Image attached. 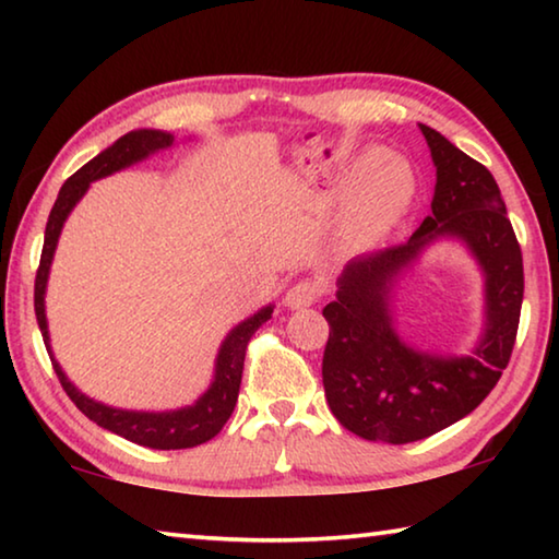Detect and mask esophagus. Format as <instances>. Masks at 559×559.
Wrapping results in <instances>:
<instances>
[{"mask_svg": "<svg viewBox=\"0 0 559 559\" xmlns=\"http://www.w3.org/2000/svg\"><path fill=\"white\" fill-rule=\"evenodd\" d=\"M320 298V286L313 281H300L296 286H290L286 293V306L298 310V308H308Z\"/></svg>", "mask_w": 559, "mask_h": 559, "instance_id": "esophagus-1", "label": "esophagus"}]
</instances>
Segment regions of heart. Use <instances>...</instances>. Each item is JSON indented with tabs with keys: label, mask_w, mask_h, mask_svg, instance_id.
Here are the masks:
<instances>
[{
	"label": "heart",
	"mask_w": 559,
	"mask_h": 559,
	"mask_svg": "<svg viewBox=\"0 0 559 559\" xmlns=\"http://www.w3.org/2000/svg\"><path fill=\"white\" fill-rule=\"evenodd\" d=\"M349 178L354 185L343 202V229L357 243L377 241L394 229L414 202L412 167L402 157L384 155L380 147H367L347 165L343 177L335 179L328 194H343Z\"/></svg>",
	"instance_id": "heart-1"
}]
</instances>
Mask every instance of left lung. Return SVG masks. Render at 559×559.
<instances>
[{
    "mask_svg": "<svg viewBox=\"0 0 559 559\" xmlns=\"http://www.w3.org/2000/svg\"><path fill=\"white\" fill-rule=\"evenodd\" d=\"M419 128L437 167L431 214L406 243L349 261L323 308L330 412L382 443L427 439L476 409L508 367L523 306V253L493 175L441 132ZM439 238L461 240L485 273V333L468 356L424 354L393 328L395 281Z\"/></svg>",
    "mask_w": 559,
    "mask_h": 559,
    "instance_id": "1",
    "label": "left lung"
}]
</instances>
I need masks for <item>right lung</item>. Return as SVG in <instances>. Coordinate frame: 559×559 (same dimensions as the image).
Segmentation results:
<instances>
[{
  "label": "right lung",
  "instance_id": "obj_1",
  "mask_svg": "<svg viewBox=\"0 0 559 559\" xmlns=\"http://www.w3.org/2000/svg\"><path fill=\"white\" fill-rule=\"evenodd\" d=\"M173 145H175L173 132L150 130V128L132 130L128 135L118 138L110 147L103 150L100 155L93 157L91 163L83 165L79 173H73L69 179H66L59 197H56L53 202L49 222H46L41 261H39V271H36V283H34L36 323H39L44 345L49 349L56 377L61 380V386L66 390V394L71 396V402L79 406L91 421H96L98 427L118 433V437L128 439L132 443H140V447L163 449V451L200 447V443L214 439L216 433L224 429V424L229 421V416L234 412L236 400H239L246 345H249L251 335L271 318L273 306H263L261 310H257V313L241 320L239 325L229 330V335L224 337L219 353H216L212 384L206 386V392L194 404L179 406V409H169V412H138V409H118V406H108L103 402L91 400V396L83 394L79 386L66 377L61 365L56 362L53 349H51L44 298H46V283H49L56 243H59L63 224L73 212V206L79 204L83 200V194L88 192L91 182H96V179H103L112 173H120V169L135 165L140 159H147L150 155H155L159 150H167Z\"/></svg>",
  "mask_w": 559,
  "mask_h": 559
}]
</instances>
